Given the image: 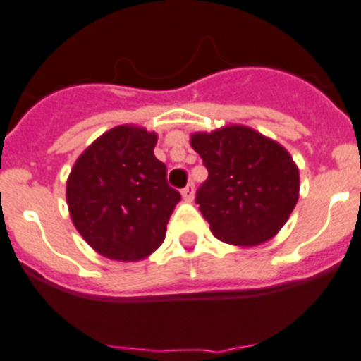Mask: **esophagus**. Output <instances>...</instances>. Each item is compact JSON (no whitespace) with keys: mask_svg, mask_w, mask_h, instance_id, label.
I'll return each instance as SVG.
<instances>
[{"mask_svg":"<svg viewBox=\"0 0 361 361\" xmlns=\"http://www.w3.org/2000/svg\"><path fill=\"white\" fill-rule=\"evenodd\" d=\"M181 196H183L185 200H188V201H190L192 197H194V183H192V181L187 185V187L181 188Z\"/></svg>","mask_w":361,"mask_h":361,"instance_id":"1","label":"esophagus"}]
</instances>
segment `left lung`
<instances>
[{
	"label": "left lung",
	"instance_id": "obj_1",
	"mask_svg": "<svg viewBox=\"0 0 361 361\" xmlns=\"http://www.w3.org/2000/svg\"><path fill=\"white\" fill-rule=\"evenodd\" d=\"M190 144L208 171L196 203L212 233L237 245L274 237L299 196V171L290 154L245 126L196 133Z\"/></svg>",
	"mask_w": 361,
	"mask_h": 361
}]
</instances>
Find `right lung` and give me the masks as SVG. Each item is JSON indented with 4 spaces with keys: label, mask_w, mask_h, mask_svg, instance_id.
Wrapping results in <instances>:
<instances>
[{
    "label": "right lung",
    "mask_w": 361,
    "mask_h": 361,
    "mask_svg": "<svg viewBox=\"0 0 361 361\" xmlns=\"http://www.w3.org/2000/svg\"><path fill=\"white\" fill-rule=\"evenodd\" d=\"M157 135L117 126L76 160L67 207L87 244L112 260H140L160 247L180 192L154 157Z\"/></svg>",
    "instance_id": "right-lung-1"
}]
</instances>
